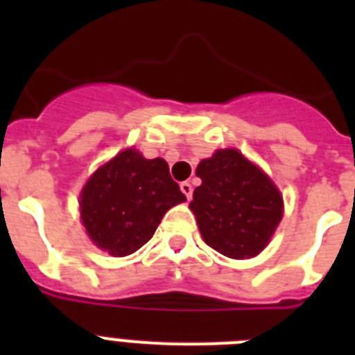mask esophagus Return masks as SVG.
I'll return each mask as SVG.
<instances>
[{"label": "esophagus", "mask_w": 355, "mask_h": 355, "mask_svg": "<svg viewBox=\"0 0 355 355\" xmlns=\"http://www.w3.org/2000/svg\"><path fill=\"white\" fill-rule=\"evenodd\" d=\"M180 188H181V192L184 193V197H187L188 200L192 199V192H193V188H192V184L188 183V181H183V183L180 184Z\"/></svg>", "instance_id": "1"}]
</instances>
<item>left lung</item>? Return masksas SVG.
I'll return each instance as SVG.
<instances>
[{
    "label": "left lung",
    "mask_w": 355,
    "mask_h": 355,
    "mask_svg": "<svg viewBox=\"0 0 355 355\" xmlns=\"http://www.w3.org/2000/svg\"><path fill=\"white\" fill-rule=\"evenodd\" d=\"M202 184L190 209L211 249L227 258H252L283 218V197L270 178L236 149H220L196 171Z\"/></svg>",
    "instance_id": "left-lung-1"
}]
</instances>
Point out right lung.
I'll use <instances>...</instances> for the list:
<instances>
[{"instance_id": "right-lung-1", "label": "right lung", "mask_w": 355, "mask_h": 355, "mask_svg": "<svg viewBox=\"0 0 355 355\" xmlns=\"http://www.w3.org/2000/svg\"><path fill=\"white\" fill-rule=\"evenodd\" d=\"M187 200L165 159L126 149L97 168L81 192V220L90 240L112 256H128L153 238L163 215Z\"/></svg>"}]
</instances>
